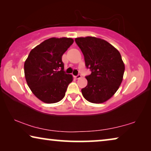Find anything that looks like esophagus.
<instances>
[{
    "mask_svg": "<svg viewBox=\"0 0 151 151\" xmlns=\"http://www.w3.org/2000/svg\"><path fill=\"white\" fill-rule=\"evenodd\" d=\"M81 77H82V76L80 75V74H78V75L74 76V78H75L76 79H80V78H81Z\"/></svg>",
    "mask_w": 151,
    "mask_h": 151,
    "instance_id": "34e87169",
    "label": "esophagus"
}]
</instances>
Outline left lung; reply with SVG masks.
Wrapping results in <instances>:
<instances>
[{"instance_id": "8db88e82", "label": "left lung", "mask_w": 151, "mask_h": 151, "mask_svg": "<svg viewBox=\"0 0 151 151\" xmlns=\"http://www.w3.org/2000/svg\"><path fill=\"white\" fill-rule=\"evenodd\" d=\"M75 41L83 53L86 67L91 71L86 76L88 83L82 88V96L92 103L106 102L122 81L125 67L120 53L107 41L96 37L77 38Z\"/></svg>"}]
</instances>
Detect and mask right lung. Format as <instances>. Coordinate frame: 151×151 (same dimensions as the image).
I'll return each mask as SVG.
<instances>
[{
  "label": "right lung",
  "mask_w": 151,
  "mask_h": 151,
  "mask_svg": "<svg viewBox=\"0 0 151 151\" xmlns=\"http://www.w3.org/2000/svg\"><path fill=\"white\" fill-rule=\"evenodd\" d=\"M71 38H51L30 51L24 62V76L33 93L48 104L60 101L73 80L65 73L62 56L73 44Z\"/></svg>",
  "instance_id": "right-lung-1"
}]
</instances>
